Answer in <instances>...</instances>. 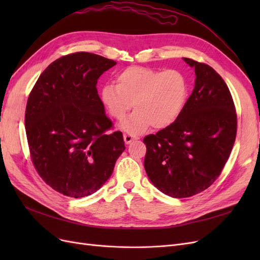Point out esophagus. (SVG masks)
Wrapping results in <instances>:
<instances>
[{
    "instance_id": "esophagus-1",
    "label": "esophagus",
    "mask_w": 260,
    "mask_h": 260,
    "mask_svg": "<svg viewBox=\"0 0 260 260\" xmlns=\"http://www.w3.org/2000/svg\"><path fill=\"white\" fill-rule=\"evenodd\" d=\"M135 139H136V138L133 137V136H131V135H124V136H123V140H124V143H125V144H130Z\"/></svg>"
}]
</instances>
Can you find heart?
<instances>
[{"label": "heart", "instance_id": "1", "mask_svg": "<svg viewBox=\"0 0 260 260\" xmlns=\"http://www.w3.org/2000/svg\"><path fill=\"white\" fill-rule=\"evenodd\" d=\"M187 98L185 77L176 69L165 72L132 66L116 76V84L104 85L101 100L107 112L117 120L136 108L120 127L131 135H140L151 125L164 129L174 123L182 113Z\"/></svg>", "mask_w": 260, "mask_h": 260}]
</instances>
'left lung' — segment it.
<instances>
[{"label":"left lung","instance_id":"left-lung-1","mask_svg":"<svg viewBox=\"0 0 260 260\" xmlns=\"http://www.w3.org/2000/svg\"><path fill=\"white\" fill-rule=\"evenodd\" d=\"M183 60L195 72L192 94L174 123L143 140L147 177L175 199L190 198L215 182L231 154L238 123L220 75L203 62Z\"/></svg>","mask_w":260,"mask_h":260}]
</instances>
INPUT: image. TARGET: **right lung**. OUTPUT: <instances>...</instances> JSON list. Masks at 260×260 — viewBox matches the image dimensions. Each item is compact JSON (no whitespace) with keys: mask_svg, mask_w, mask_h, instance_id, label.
<instances>
[{"mask_svg":"<svg viewBox=\"0 0 260 260\" xmlns=\"http://www.w3.org/2000/svg\"><path fill=\"white\" fill-rule=\"evenodd\" d=\"M117 62L78 52L50 64L28 98L25 125L38 174L70 198L95 193L124 151L120 131L105 114L96 83Z\"/></svg>","mask_w":260,"mask_h":260,"instance_id":"1","label":"right lung"}]
</instances>
